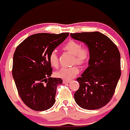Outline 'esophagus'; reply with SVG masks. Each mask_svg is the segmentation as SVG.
<instances>
[{
    "instance_id": "34e87169",
    "label": "esophagus",
    "mask_w": 130,
    "mask_h": 130,
    "mask_svg": "<svg viewBox=\"0 0 130 130\" xmlns=\"http://www.w3.org/2000/svg\"><path fill=\"white\" fill-rule=\"evenodd\" d=\"M70 82V80H63V84H67L69 83Z\"/></svg>"
}]
</instances>
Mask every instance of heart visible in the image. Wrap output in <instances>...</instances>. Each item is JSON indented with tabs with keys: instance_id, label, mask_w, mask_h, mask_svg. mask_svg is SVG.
I'll use <instances>...</instances> for the list:
<instances>
[{
	"instance_id": "heart-1",
	"label": "heart",
	"mask_w": 130,
	"mask_h": 130,
	"mask_svg": "<svg viewBox=\"0 0 130 130\" xmlns=\"http://www.w3.org/2000/svg\"><path fill=\"white\" fill-rule=\"evenodd\" d=\"M63 50L70 52L73 55L72 63L78 65H85L89 58V53L86 48H82L78 42L74 40H70L63 46ZM49 61L53 67L57 68L58 66V57L56 51H53L49 56ZM79 73V69L77 66L70 67H63L55 72V75L58 78L70 80L74 78Z\"/></svg>"
}]
</instances>
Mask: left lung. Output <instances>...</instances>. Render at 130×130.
<instances>
[{
	"instance_id": "obj_1",
	"label": "left lung",
	"mask_w": 130,
	"mask_h": 130,
	"mask_svg": "<svg viewBox=\"0 0 130 130\" xmlns=\"http://www.w3.org/2000/svg\"><path fill=\"white\" fill-rule=\"evenodd\" d=\"M84 43L89 50V67L77 78L78 89L74 94L82 108L95 110L106 106L112 98L121 76V57L116 44L101 32L70 33Z\"/></svg>"
}]
</instances>
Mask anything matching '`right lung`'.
Masks as SVG:
<instances>
[{
    "label": "right lung",
    "mask_w": 130,
    "mask_h": 130,
    "mask_svg": "<svg viewBox=\"0 0 130 130\" xmlns=\"http://www.w3.org/2000/svg\"><path fill=\"white\" fill-rule=\"evenodd\" d=\"M69 35L38 33L29 36L18 46L13 56L12 77L19 96L26 106L38 111L51 108L55 103L60 78L50 77V53Z\"/></svg>",
    "instance_id": "right-lung-1"
}]
</instances>
